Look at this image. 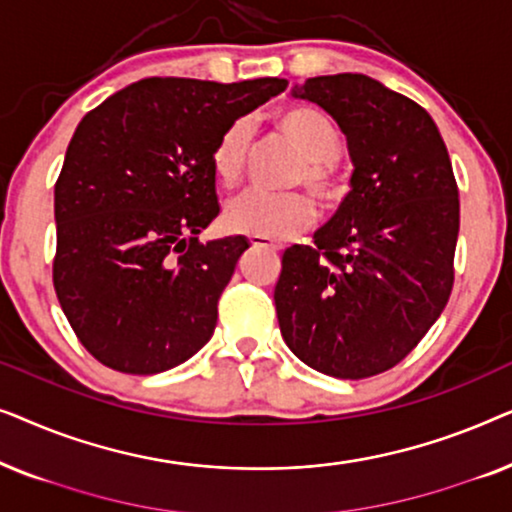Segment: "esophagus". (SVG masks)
<instances>
[{"label": "esophagus", "instance_id": "34e87169", "mask_svg": "<svg viewBox=\"0 0 512 512\" xmlns=\"http://www.w3.org/2000/svg\"><path fill=\"white\" fill-rule=\"evenodd\" d=\"M249 244L254 249H268V251L279 249V244L275 240H268V237H249Z\"/></svg>", "mask_w": 512, "mask_h": 512}]
</instances>
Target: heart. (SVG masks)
Returning a JSON list of instances; mask_svg holds the SVG:
<instances>
[{
    "label": "heart",
    "instance_id": "1",
    "mask_svg": "<svg viewBox=\"0 0 512 512\" xmlns=\"http://www.w3.org/2000/svg\"><path fill=\"white\" fill-rule=\"evenodd\" d=\"M270 128L300 153V163L291 174L289 186H307V191L326 209L338 207L349 191V181L338 165L342 135L331 116L310 104H284L270 114ZM249 137L247 121L228 123L216 137L209 165L223 188H235L242 181ZM312 219L314 202L303 191L284 195L249 193L233 202L223 216L230 233L268 240H284L310 226Z\"/></svg>",
    "mask_w": 512,
    "mask_h": 512
}]
</instances>
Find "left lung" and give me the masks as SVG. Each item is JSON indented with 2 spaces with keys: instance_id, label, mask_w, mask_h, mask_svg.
I'll return each instance as SVG.
<instances>
[{
  "instance_id": "obj_1",
  "label": "left lung",
  "mask_w": 512,
  "mask_h": 512,
  "mask_svg": "<svg viewBox=\"0 0 512 512\" xmlns=\"http://www.w3.org/2000/svg\"><path fill=\"white\" fill-rule=\"evenodd\" d=\"M293 95L338 121L354 174L314 247L284 251L279 331L310 368L363 380L401 363L450 300L457 179L433 118L380 81L314 76Z\"/></svg>"
}]
</instances>
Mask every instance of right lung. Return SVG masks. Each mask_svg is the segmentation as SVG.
<instances>
[{
    "instance_id": "1",
    "label": "right lung",
    "mask_w": 512,
    "mask_h": 512,
    "mask_svg": "<svg viewBox=\"0 0 512 512\" xmlns=\"http://www.w3.org/2000/svg\"><path fill=\"white\" fill-rule=\"evenodd\" d=\"M286 86L153 76L83 116L55 181L53 289L107 368L163 373L212 338L249 242L198 240L219 216L209 153L228 123Z\"/></svg>"
}]
</instances>
